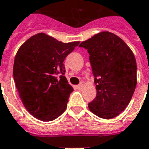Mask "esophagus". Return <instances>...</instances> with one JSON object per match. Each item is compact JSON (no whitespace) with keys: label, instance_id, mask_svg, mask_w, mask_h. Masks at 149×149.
I'll return each instance as SVG.
<instances>
[{"label":"esophagus","instance_id":"1","mask_svg":"<svg viewBox=\"0 0 149 149\" xmlns=\"http://www.w3.org/2000/svg\"><path fill=\"white\" fill-rule=\"evenodd\" d=\"M83 88V84H78V85H77V89H81Z\"/></svg>","mask_w":149,"mask_h":149}]
</instances>
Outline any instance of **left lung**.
Listing matches in <instances>:
<instances>
[{
	"instance_id": "1",
	"label": "left lung",
	"mask_w": 149,
	"mask_h": 149,
	"mask_svg": "<svg viewBox=\"0 0 149 149\" xmlns=\"http://www.w3.org/2000/svg\"><path fill=\"white\" fill-rule=\"evenodd\" d=\"M88 50L97 97L88 109L103 119L117 116L130 102L136 86V61L127 44L110 32H101L81 42Z\"/></svg>"
}]
</instances>
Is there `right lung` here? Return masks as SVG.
I'll return each instance as SVG.
<instances>
[{
    "instance_id": "obj_1",
    "label": "right lung",
    "mask_w": 149,
    "mask_h": 149,
    "mask_svg": "<svg viewBox=\"0 0 149 149\" xmlns=\"http://www.w3.org/2000/svg\"><path fill=\"white\" fill-rule=\"evenodd\" d=\"M79 43H63L40 33L18 49L13 78L22 103L35 118L51 121L66 109L73 88L65 77L63 62Z\"/></svg>"
}]
</instances>
